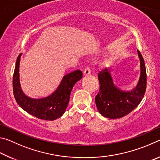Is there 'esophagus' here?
<instances>
[{"instance_id":"obj_1","label":"esophagus","mask_w":160,"mask_h":160,"mask_svg":"<svg viewBox=\"0 0 160 160\" xmlns=\"http://www.w3.org/2000/svg\"><path fill=\"white\" fill-rule=\"evenodd\" d=\"M90 72H91V70H90V68L89 67L85 68V69L84 70V75H90Z\"/></svg>"}]
</instances>
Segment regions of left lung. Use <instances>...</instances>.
<instances>
[{"label": "left lung", "mask_w": 160, "mask_h": 160, "mask_svg": "<svg viewBox=\"0 0 160 160\" xmlns=\"http://www.w3.org/2000/svg\"><path fill=\"white\" fill-rule=\"evenodd\" d=\"M140 61V77L136 87L131 91H123L113 82L111 70L104 68L99 72L100 89L95 97L99 112L104 117L118 118L128 114L141 102L147 86V74L142 56L138 50Z\"/></svg>", "instance_id": "1"}]
</instances>
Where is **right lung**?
<instances>
[{
    "mask_svg": "<svg viewBox=\"0 0 160 160\" xmlns=\"http://www.w3.org/2000/svg\"><path fill=\"white\" fill-rule=\"evenodd\" d=\"M21 55L22 53L17 58L12 78L13 94L18 105L29 114L42 120L53 121L61 117L68 104L72 88L82 78V71L77 70L65 75L58 88L51 95L42 99H33L25 95L21 89L19 78Z\"/></svg>",
    "mask_w": 160,
    "mask_h": 160,
    "instance_id": "1",
    "label": "right lung"
}]
</instances>
